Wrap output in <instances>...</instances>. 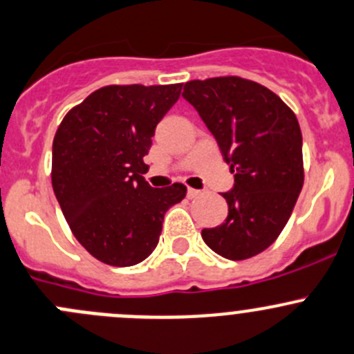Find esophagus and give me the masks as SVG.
I'll list each match as a JSON object with an SVG mask.
<instances>
[{"instance_id":"obj_1","label":"esophagus","mask_w":354,"mask_h":354,"mask_svg":"<svg viewBox=\"0 0 354 354\" xmlns=\"http://www.w3.org/2000/svg\"><path fill=\"white\" fill-rule=\"evenodd\" d=\"M199 194H201V191H198V189H192V187H189V189H187V198H189V199L198 198Z\"/></svg>"}]
</instances>
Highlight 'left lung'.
<instances>
[{"instance_id": "1", "label": "left lung", "mask_w": 354, "mask_h": 354, "mask_svg": "<svg viewBox=\"0 0 354 354\" xmlns=\"http://www.w3.org/2000/svg\"><path fill=\"white\" fill-rule=\"evenodd\" d=\"M216 139L234 187L222 192L225 222L203 229L209 250L227 260H246L279 237L303 187V138L296 115L275 93L241 77H215L184 84Z\"/></svg>"}]
</instances>
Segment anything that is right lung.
<instances>
[{"mask_svg":"<svg viewBox=\"0 0 354 354\" xmlns=\"http://www.w3.org/2000/svg\"><path fill=\"white\" fill-rule=\"evenodd\" d=\"M182 84L106 86L68 111L53 139L51 182L75 239L96 260L132 267L153 253L167 209L187 187L141 176L158 122Z\"/></svg>","mask_w":354,"mask_h":354,"instance_id":"obj_1","label":"right lung"}]
</instances>
